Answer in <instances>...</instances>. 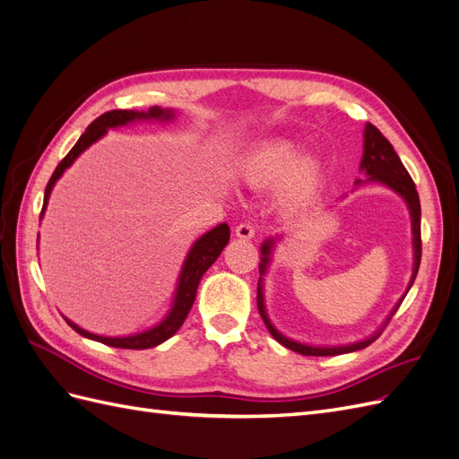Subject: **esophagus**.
Segmentation results:
<instances>
[{
  "instance_id": "esophagus-1",
  "label": "esophagus",
  "mask_w": 459,
  "mask_h": 459,
  "mask_svg": "<svg viewBox=\"0 0 459 459\" xmlns=\"http://www.w3.org/2000/svg\"><path fill=\"white\" fill-rule=\"evenodd\" d=\"M235 235H238L239 239H253L255 238V226L251 224V221H241L239 226H235Z\"/></svg>"
}]
</instances>
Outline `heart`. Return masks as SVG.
<instances>
[{
    "label": "heart",
    "mask_w": 459,
    "mask_h": 459,
    "mask_svg": "<svg viewBox=\"0 0 459 459\" xmlns=\"http://www.w3.org/2000/svg\"><path fill=\"white\" fill-rule=\"evenodd\" d=\"M300 155V149L287 140L272 142L258 147L251 157L245 162V178L256 187H273L281 184L288 172H294L287 178L283 201L289 206L300 204L312 197L319 184V166L316 160H302L297 159Z\"/></svg>",
    "instance_id": "1"
}]
</instances>
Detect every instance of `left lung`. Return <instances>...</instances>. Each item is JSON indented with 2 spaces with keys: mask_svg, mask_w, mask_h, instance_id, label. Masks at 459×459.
Wrapping results in <instances>:
<instances>
[{
  "mask_svg": "<svg viewBox=\"0 0 459 459\" xmlns=\"http://www.w3.org/2000/svg\"><path fill=\"white\" fill-rule=\"evenodd\" d=\"M362 170L369 176L368 179L369 182H381L385 186H388L391 189H394L398 195L404 197V201L410 206V214H411V230H413V248H415V264H413V275H411V281L410 287L413 285L415 275H418L420 270V264H421V204H420V195H418V189H415V184L411 176L408 174L406 166L402 164V160L398 159L394 147L391 145V142L386 140V137L373 126V124H366V132H364V157H362ZM359 184V182H356ZM272 247H273V239H268L266 243L262 245V264H260V275L266 272V266L270 262V253H272ZM262 281V277H260ZM396 304V308L393 310V314L398 310V307L402 304ZM256 304H258V312L264 319V324H266L268 331L272 333V337L281 342L285 349L295 351L299 354L304 356H337V354H346V352H354V351H362L366 346H369L375 339L381 335V331H377V335H373L366 341H359L354 344H346V346H333V349H319V346H308V344H300L290 341L287 337H283L281 333H277V329L270 324V319L266 316V310H264V297H262V283H258V293H256ZM393 314L388 316L386 324L391 322ZM385 324V325H386Z\"/></svg>",
  "mask_w": 459,
  "mask_h": 459,
  "instance_id": "left-lung-1",
  "label": "left lung"
}]
</instances>
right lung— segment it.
Returning <instances> with one entry per match:
<instances>
[{"label": "right lung", "mask_w": 459, "mask_h": 459, "mask_svg": "<svg viewBox=\"0 0 459 459\" xmlns=\"http://www.w3.org/2000/svg\"><path fill=\"white\" fill-rule=\"evenodd\" d=\"M140 118H157V120H169L172 118V110H164L159 107H151L147 113H135V110H126V108H115L108 110V113H103L101 117H97L90 126L86 128V132L80 135V140L76 142V145L68 151V155L57 164V169L51 174L48 187H46V195H44V206H41V216H44L46 204L49 199V193L55 186V182L63 176V172L71 166L76 157L80 155L82 151L88 149L93 142L100 140V137L108 130V128H117V126H124L132 120H140ZM230 241V226L228 224H220L214 230H211L208 233H204L203 238L193 245V248L189 251L186 262H184V270L182 275H179V283H178V290H176V299H174V307L170 310V314L166 316L162 322L152 327L149 331L137 333V335L132 337H101L95 335V333H88L82 327H78L76 324H73L71 319H66V324L71 325L76 333H80L82 337L103 342L108 346H115V349H130V351H143V349H152L160 342H164L166 339H170L174 333L182 327V324L186 322V317L195 302V295H197V287L203 273L212 266L216 262V258L220 256V253L224 251V247Z\"/></svg>", "instance_id": "add662e5"}]
</instances>
